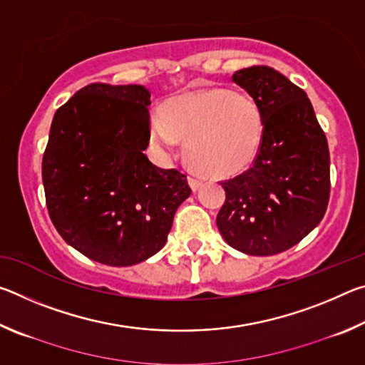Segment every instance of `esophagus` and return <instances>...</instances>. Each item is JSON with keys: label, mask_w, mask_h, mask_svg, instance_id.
Returning a JSON list of instances; mask_svg holds the SVG:
<instances>
[{"label": "esophagus", "mask_w": 365, "mask_h": 365, "mask_svg": "<svg viewBox=\"0 0 365 365\" xmlns=\"http://www.w3.org/2000/svg\"><path fill=\"white\" fill-rule=\"evenodd\" d=\"M188 185L190 188L193 191H197L201 187H202V182L200 180V178H195V177H188Z\"/></svg>", "instance_id": "esophagus-1"}]
</instances>
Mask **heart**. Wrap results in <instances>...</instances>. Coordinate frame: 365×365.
<instances>
[{
    "label": "heart",
    "instance_id": "b5f03b06",
    "mask_svg": "<svg viewBox=\"0 0 365 365\" xmlns=\"http://www.w3.org/2000/svg\"><path fill=\"white\" fill-rule=\"evenodd\" d=\"M265 113L248 93L207 86L169 98L151 117L150 138L160 153L185 141L183 156L195 170L228 178L250 169L262 150Z\"/></svg>",
    "mask_w": 365,
    "mask_h": 365
}]
</instances>
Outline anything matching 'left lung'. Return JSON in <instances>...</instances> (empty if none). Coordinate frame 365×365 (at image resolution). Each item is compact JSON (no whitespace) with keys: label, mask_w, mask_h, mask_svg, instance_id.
<instances>
[{"label":"left lung","mask_w":365,"mask_h":365,"mask_svg":"<svg viewBox=\"0 0 365 365\" xmlns=\"http://www.w3.org/2000/svg\"><path fill=\"white\" fill-rule=\"evenodd\" d=\"M232 80L265 113V138L252 168L222 182L217 228L232 248L272 256L319 225L330 197V153L304 90L279 71L252 66Z\"/></svg>","instance_id":"1"}]
</instances>
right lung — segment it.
<instances>
[{
  "instance_id": "right-lung-1",
  "label": "right lung",
  "mask_w": 365,
  "mask_h": 365,
  "mask_svg": "<svg viewBox=\"0 0 365 365\" xmlns=\"http://www.w3.org/2000/svg\"><path fill=\"white\" fill-rule=\"evenodd\" d=\"M150 104L143 85L90 83L53 117L41 168L49 217L96 262L125 267L156 255L191 193L187 175L143 154Z\"/></svg>"
}]
</instances>
